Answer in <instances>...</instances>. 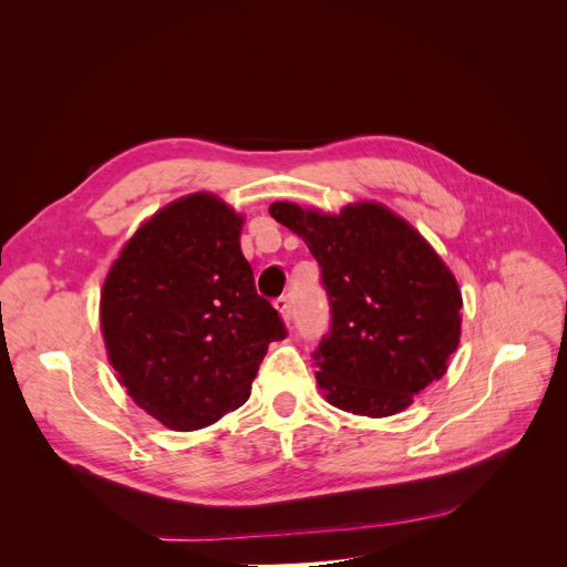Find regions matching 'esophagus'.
Segmentation results:
<instances>
[{"label": "esophagus", "mask_w": 567, "mask_h": 567, "mask_svg": "<svg viewBox=\"0 0 567 567\" xmlns=\"http://www.w3.org/2000/svg\"><path fill=\"white\" fill-rule=\"evenodd\" d=\"M274 307H277L279 315H281V319L288 323V321H290V300H288L286 296H281L277 302H274Z\"/></svg>", "instance_id": "34e87169"}]
</instances>
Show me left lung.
<instances>
[{"instance_id": "obj_1", "label": "left lung", "mask_w": 567, "mask_h": 567, "mask_svg": "<svg viewBox=\"0 0 567 567\" xmlns=\"http://www.w3.org/2000/svg\"><path fill=\"white\" fill-rule=\"evenodd\" d=\"M269 215L317 257L331 302V333L315 352L329 404L383 419L440 381L461 340V288L419 229L388 205L340 213L277 200Z\"/></svg>"}]
</instances>
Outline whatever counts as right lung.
I'll return each mask as SVG.
<instances>
[{
  "label": "right lung",
  "mask_w": 567,
  "mask_h": 567,
  "mask_svg": "<svg viewBox=\"0 0 567 567\" xmlns=\"http://www.w3.org/2000/svg\"><path fill=\"white\" fill-rule=\"evenodd\" d=\"M246 217L210 192L182 196L132 234L101 286L117 383L169 431L246 404L271 340L286 336L241 252Z\"/></svg>",
  "instance_id": "right-lung-1"
}]
</instances>
